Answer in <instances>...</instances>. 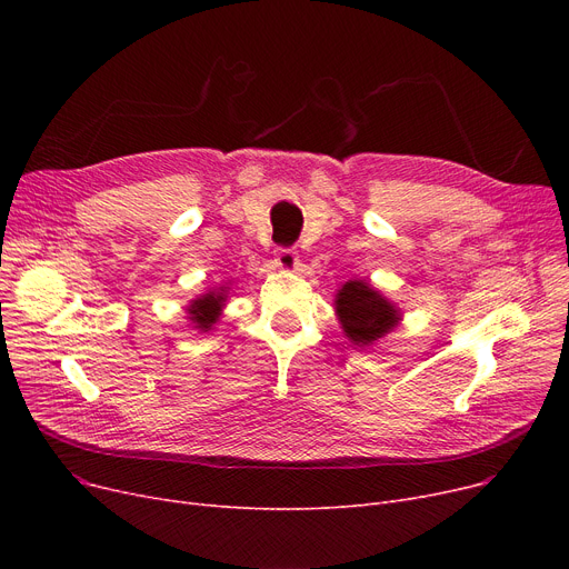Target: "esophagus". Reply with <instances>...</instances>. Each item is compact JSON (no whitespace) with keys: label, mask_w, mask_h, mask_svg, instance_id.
I'll list each match as a JSON object with an SVG mask.
<instances>
[{"label":"esophagus","mask_w":569,"mask_h":569,"mask_svg":"<svg viewBox=\"0 0 569 569\" xmlns=\"http://www.w3.org/2000/svg\"><path fill=\"white\" fill-rule=\"evenodd\" d=\"M277 264L286 269V272H295V269L300 267V256H297V251L290 247H281L277 249Z\"/></svg>","instance_id":"1"}]
</instances>
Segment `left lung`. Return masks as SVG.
<instances>
[{
	"instance_id": "obj_1",
	"label": "left lung",
	"mask_w": 569,
	"mask_h": 569,
	"mask_svg": "<svg viewBox=\"0 0 569 569\" xmlns=\"http://www.w3.org/2000/svg\"><path fill=\"white\" fill-rule=\"evenodd\" d=\"M337 313L350 341L369 346L399 322V311L367 281H348L337 295Z\"/></svg>"
}]
</instances>
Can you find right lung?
<instances>
[{
    "label": "right lung",
    "mask_w": 569,
    "mask_h": 569,
    "mask_svg": "<svg viewBox=\"0 0 569 569\" xmlns=\"http://www.w3.org/2000/svg\"><path fill=\"white\" fill-rule=\"evenodd\" d=\"M223 300H226L223 292H209V295L200 297V300H196L189 309L196 327H200V330H204V332L212 330V325L217 322V318L221 313Z\"/></svg>",
    "instance_id": "add662e5"
}]
</instances>
